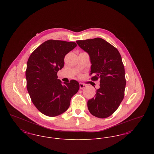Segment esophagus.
Segmentation results:
<instances>
[{
  "label": "esophagus",
  "mask_w": 154,
  "mask_h": 154,
  "mask_svg": "<svg viewBox=\"0 0 154 154\" xmlns=\"http://www.w3.org/2000/svg\"><path fill=\"white\" fill-rule=\"evenodd\" d=\"M86 87H87V85L84 84H82V83L80 84V89H83V88H85Z\"/></svg>",
  "instance_id": "obj_1"
}]
</instances>
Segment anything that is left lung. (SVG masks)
Instances as JSON below:
<instances>
[{
  "instance_id": "1",
  "label": "left lung",
  "mask_w": 154,
  "mask_h": 154,
  "mask_svg": "<svg viewBox=\"0 0 154 154\" xmlns=\"http://www.w3.org/2000/svg\"><path fill=\"white\" fill-rule=\"evenodd\" d=\"M76 43L89 56L91 75H94L91 80L100 79L95 97L87 103L88 110L96 117H109L117 110L124 97L126 80L121 56L116 47L102 38Z\"/></svg>"
}]
</instances>
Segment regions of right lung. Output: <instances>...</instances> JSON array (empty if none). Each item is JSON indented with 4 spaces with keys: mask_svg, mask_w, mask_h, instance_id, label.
I'll return each mask as SVG.
<instances>
[{
    "mask_svg": "<svg viewBox=\"0 0 154 154\" xmlns=\"http://www.w3.org/2000/svg\"><path fill=\"white\" fill-rule=\"evenodd\" d=\"M76 46L74 42L49 40L39 45L28 59L27 89L37 110L47 116L55 117L65 112L79 89L77 81L62 83L57 76L64 66L65 55Z\"/></svg>",
    "mask_w": 154,
    "mask_h": 154,
    "instance_id": "right-lung-1",
    "label": "right lung"
}]
</instances>
